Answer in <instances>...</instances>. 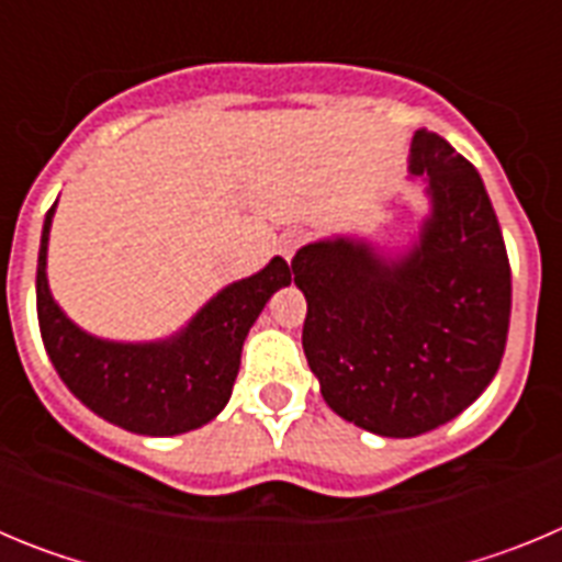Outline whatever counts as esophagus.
Segmentation results:
<instances>
[{
	"mask_svg": "<svg viewBox=\"0 0 562 562\" xmlns=\"http://www.w3.org/2000/svg\"><path fill=\"white\" fill-rule=\"evenodd\" d=\"M301 245H304V233L301 231H290L281 236V252H284L286 261H292V256H295V250Z\"/></svg>",
	"mask_w": 562,
	"mask_h": 562,
	"instance_id": "obj_1",
	"label": "esophagus"
}]
</instances>
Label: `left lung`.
<instances>
[{
    "instance_id": "obj_1",
    "label": "left lung",
    "mask_w": 562,
    "mask_h": 562,
    "mask_svg": "<svg viewBox=\"0 0 562 562\" xmlns=\"http://www.w3.org/2000/svg\"><path fill=\"white\" fill-rule=\"evenodd\" d=\"M411 173L430 216L385 258L337 236L295 252L306 297L304 355L326 405L376 436L408 439L456 419L493 382L513 310L504 236L473 162L419 128Z\"/></svg>"
}]
</instances>
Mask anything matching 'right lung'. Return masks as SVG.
<instances>
[{
    "label": "right lung",
    "mask_w": 562,
    "mask_h": 562,
    "mask_svg": "<svg viewBox=\"0 0 562 562\" xmlns=\"http://www.w3.org/2000/svg\"><path fill=\"white\" fill-rule=\"evenodd\" d=\"M53 213L56 205L47 211L38 247L36 310L44 349L64 385L101 419L132 434L177 436L207 425L231 400L247 331L272 292L290 286L284 258L276 256L261 272L225 286L166 340H101L53 301L47 284Z\"/></svg>",
    "instance_id": "obj_1"
}]
</instances>
